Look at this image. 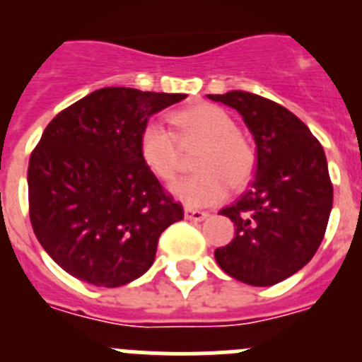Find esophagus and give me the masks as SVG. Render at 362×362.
Segmentation results:
<instances>
[{"mask_svg":"<svg viewBox=\"0 0 362 362\" xmlns=\"http://www.w3.org/2000/svg\"><path fill=\"white\" fill-rule=\"evenodd\" d=\"M185 217L188 221H204L209 217V212H203V210H194V209H185Z\"/></svg>","mask_w":362,"mask_h":362,"instance_id":"34e87169","label":"esophagus"}]
</instances>
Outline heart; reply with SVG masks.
<instances>
[{"label":"heart","mask_w":362,"mask_h":362,"mask_svg":"<svg viewBox=\"0 0 362 362\" xmlns=\"http://www.w3.org/2000/svg\"><path fill=\"white\" fill-rule=\"evenodd\" d=\"M174 134L158 121H148L139 134V156L161 181L175 177L179 146L199 145L190 177L179 179L170 192L187 206H212L228 196L230 185L239 188L254 172V148L235 130V123L216 105H196L170 116Z\"/></svg>","instance_id":"obj_1"}]
</instances>
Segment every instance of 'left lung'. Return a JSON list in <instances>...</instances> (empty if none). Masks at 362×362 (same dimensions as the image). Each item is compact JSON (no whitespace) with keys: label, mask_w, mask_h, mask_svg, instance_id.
<instances>
[{"label":"left lung","mask_w":362,"mask_h":362,"mask_svg":"<svg viewBox=\"0 0 362 362\" xmlns=\"http://www.w3.org/2000/svg\"><path fill=\"white\" fill-rule=\"evenodd\" d=\"M235 108L254 136L257 165L250 188L221 210L235 235L214 252L233 279L272 286L308 263L325 238L334 203L321 143L288 108L257 94H210Z\"/></svg>","instance_id":"left-lung-1"}]
</instances>
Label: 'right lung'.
Segmentation results:
<instances>
[{
    "mask_svg": "<svg viewBox=\"0 0 362 362\" xmlns=\"http://www.w3.org/2000/svg\"><path fill=\"white\" fill-rule=\"evenodd\" d=\"M185 98L107 86L47 124L28 161V214L66 274L116 288L152 267L159 235L185 214L141 161L139 134Z\"/></svg>",
    "mask_w": 362,
    "mask_h": 362,
    "instance_id": "obj_1",
    "label": "right lung"
}]
</instances>
